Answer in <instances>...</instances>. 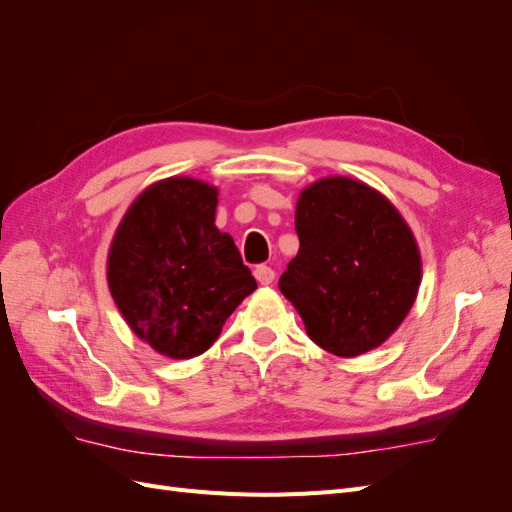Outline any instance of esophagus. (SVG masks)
Masks as SVG:
<instances>
[{
    "label": "esophagus",
    "instance_id": "1",
    "mask_svg": "<svg viewBox=\"0 0 512 512\" xmlns=\"http://www.w3.org/2000/svg\"><path fill=\"white\" fill-rule=\"evenodd\" d=\"M254 275H256L258 284H262V286H269V284H273V280H275V271H273L271 267H267V265L256 267Z\"/></svg>",
    "mask_w": 512,
    "mask_h": 512
}]
</instances>
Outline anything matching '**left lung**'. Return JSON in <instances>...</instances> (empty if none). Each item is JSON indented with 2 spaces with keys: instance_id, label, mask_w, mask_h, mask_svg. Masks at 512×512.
Masks as SVG:
<instances>
[{
  "instance_id": "left-lung-1",
  "label": "left lung",
  "mask_w": 512,
  "mask_h": 512,
  "mask_svg": "<svg viewBox=\"0 0 512 512\" xmlns=\"http://www.w3.org/2000/svg\"><path fill=\"white\" fill-rule=\"evenodd\" d=\"M299 254L280 277L312 342L359 356L389 339L421 286V252L386 196L350 177H324L297 200Z\"/></svg>"
}]
</instances>
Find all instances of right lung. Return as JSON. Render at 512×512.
Returning a JSON list of instances; mask_svg holds the SVG:
<instances>
[{"label":"right lung","mask_w":512,"mask_h":512,"mask_svg":"<svg viewBox=\"0 0 512 512\" xmlns=\"http://www.w3.org/2000/svg\"><path fill=\"white\" fill-rule=\"evenodd\" d=\"M218 188L170 177L130 205L106 262L108 288L136 337L170 359H192L256 290L228 232L215 226Z\"/></svg>","instance_id":"1"}]
</instances>
